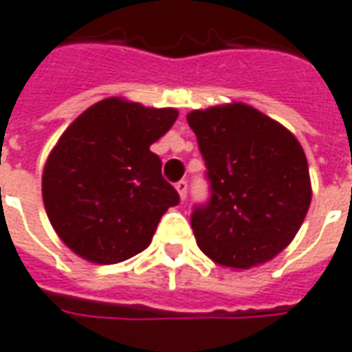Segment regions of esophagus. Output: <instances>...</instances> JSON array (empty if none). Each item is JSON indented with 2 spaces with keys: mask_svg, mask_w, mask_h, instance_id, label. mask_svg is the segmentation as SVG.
I'll use <instances>...</instances> for the list:
<instances>
[{
  "mask_svg": "<svg viewBox=\"0 0 352 352\" xmlns=\"http://www.w3.org/2000/svg\"><path fill=\"white\" fill-rule=\"evenodd\" d=\"M176 191H178V195H180L182 201H186V197H188V182L180 180L176 184Z\"/></svg>",
  "mask_w": 352,
  "mask_h": 352,
  "instance_id": "34e87169",
  "label": "esophagus"
}]
</instances>
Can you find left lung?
Here are the masks:
<instances>
[{"label":"left lung","mask_w":352,"mask_h":352,"mask_svg":"<svg viewBox=\"0 0 352 352\" xmlns=\"http://www.w3.org/2000/svg\"><path fill=\"white\" fill-rule=\"evenodd\" d=\"M212 197L195 208L191 228L214 263L250 269L294 241L313 197L305 151L284 124L244 102L193 109Z\"/></svg>","instance_id":"1"}]
</instances>
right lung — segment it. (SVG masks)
I'll use <instances>...</instances> for the list:
<instances>
[{
	"label": "right lung",
	"mask_w": 352,
	"mask_h": 352,
	"mask_svg": "<svg viewBox=\"0 0 352 352\" xmlns=\"http://www.w3.org/2000/svg\"><path fill=\"white\" fill-rule=\"evenodd\" d=\"M176 119L178 109L111 96L62 132L43 166L41 195L52 229L79 258L98 265L129 260L180 203L149 149Z\"/></svg>",
	"instance_id": "right-lung-1"
}]
</instances>
